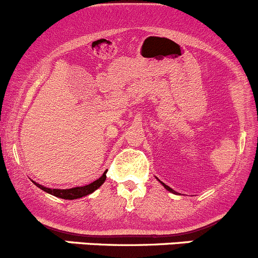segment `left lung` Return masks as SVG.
Returning <instances> with one entry per match:
<instances>
[{
    "label": "left lung",
    "instance_id": "left-lung-1",
    "mask_svg": "<svg viewBox=\"0 0 258 258\" xmlns=\"http://www.w3.org/2000/svg\"><path fill=\"white\" fill-rule=\"evenodd\" d=\"M157 179H158V178H157ZM158 180H159V179H158ZM159 182H160V183H162V185H163V187H164V188H165V189H167V190H168V192H172V193H174V195H178V193H177V192H175V190H173V189H172V188H170V187H168V185H167V184H164V183H163V182H162V180H159Z\"/></svg>",
    "mask_w": 258,
    "mask_h": 258
}]
</instances>
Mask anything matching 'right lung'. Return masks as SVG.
<instances>
[{"label": "right lung", "instance_id": "add662e5", "mask_svg": "<svg viewBox=\"0 0 258 258\" xmlns=\"http://www.w3.org/2000/svg\"><path fill=\"white\" fill-rule=\"evenodd\" d=\"M106 172H108V170H106ZM106 172H104V174L101 175L99 179L94 180V182L90 183V184L83 185V187H74V188H70V189H52V188L43 187V185L34 182V180H32V182H34L40 189H42L43 192L48 193V195H52L55 196V197L62 198V200L71 201V200H78V198L85 197V196L88 195H91V193L95 192L98 188H100L106 179Z\"/></svg>", "mask_w": 258, "mask_h": 258}]
</instances>
